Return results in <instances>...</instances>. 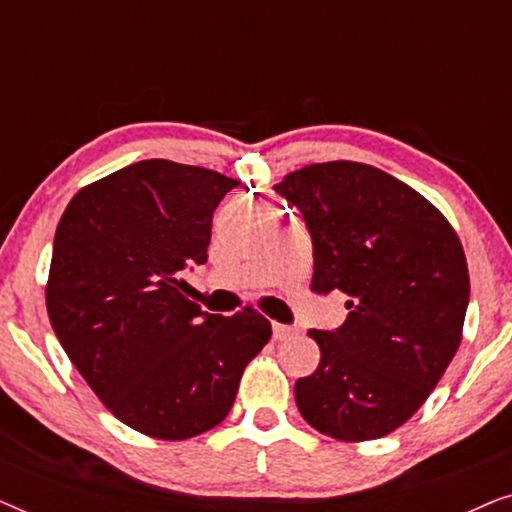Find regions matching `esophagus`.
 I'll list each match as a JSON object with an SVG mask.
<instances>
[{"label":"esophagus","instance_id":"obj_1","mask_svg":"<svg viewBox=\"0 0 512 512\" xmlns=\"http://www.w3.org/2000/svg\"><path fill=\"white\" fill-rule=\"evenodd\" d=\"M293 333H296V328H293V326L272 324V335H275V340H286V338H291Z\"/></svg>","mask_w":512,"mask_h":512}]
</instances>
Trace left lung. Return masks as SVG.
I'll list each match as a JSON object with an SVG mask.
<instances>
[{"label": "left lung", "instance_id": "8db88e82", "mask_svg": "<svg viewBox=\"0 0 512 512\" xmlns=\"http://www.w3.org/2000/svg\"><path fill=\"white\" fill-rule=\"evenodd\" d=\"M275 191L310 230L312 289L349 298L345 324L307 331L321 361L296 382L300 415L347 443L387 436L459 349L471 296L459 237L424 195L373 165H307Z\"/></svg>", "mask_w": 512, "mask_h": 512}]
</instances>
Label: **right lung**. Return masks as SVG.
<instances>
[{
  "label": "right lung",
  "mask_w": 512,
  "mask_h": 512,
  "mask_svg": "<svg viewBox=\"0 0 512 512\" xmlns=\"http://www.w3.org/2000/svg\"><path fill=\"white\" fill-rule=\"evenodd\" d=\"M240 181L139 160L69 202L53 240L46 310L69 361L130 429L186 440L221 424L270 321L221 317L184 296L207 263L212 216Z\"/></svg>",
  "instance_id": "obj_1"
}]
</instances>
